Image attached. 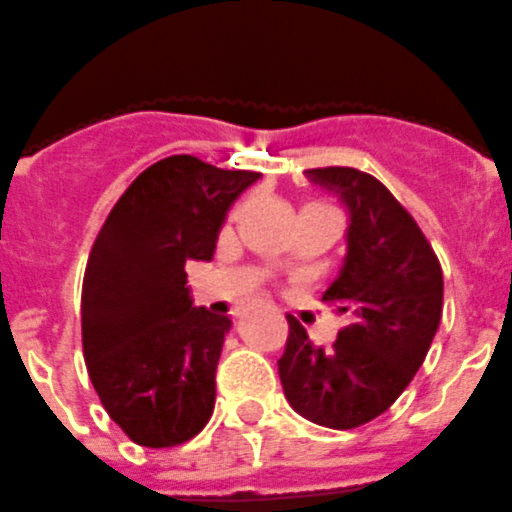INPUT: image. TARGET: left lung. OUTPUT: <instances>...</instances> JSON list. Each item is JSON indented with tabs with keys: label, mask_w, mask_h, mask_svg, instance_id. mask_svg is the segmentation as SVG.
Here are the masks:
<instances>
[{
	"label": "left lung",
	"mask_w": 512,
	"mask_h": 512,
	"mask_svg": "<svg viewBox=\"0 0 512 512\" xmlns=\"http://www.w3.org/2000/svg\"><path fill=\"white\" fill-rule=\"evenodd\" d=\"M305 176L333 191L348 212L346 257L323 293L348 326L323 351L288 315L278 374L300 417L353 429L384 414L422 366L442 318V267L412 214L379 179L351 166Z\"/></svg>",
	"instance_id": "1"
}]
</instances>
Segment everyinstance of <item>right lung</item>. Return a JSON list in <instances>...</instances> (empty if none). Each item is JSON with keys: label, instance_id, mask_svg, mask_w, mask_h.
<instances>
[{"label": "right lung", "instance_id": "add662e5", "mask_svg": "<svg viewBox=\"0 0 512 512\" xmlns=\"http://www.w3.org/2000/svg\"><path fill=\"white\" fill-rule=\"evenodd\" d=\"M260 179L169 156L123 191L83 280V353L113 422L141 447H174L214 412L229 315L197 308L186 262L214 257L232 204Z\"/></svg>", "mask_w": 512, "mask_h": 512}]
</instances>
